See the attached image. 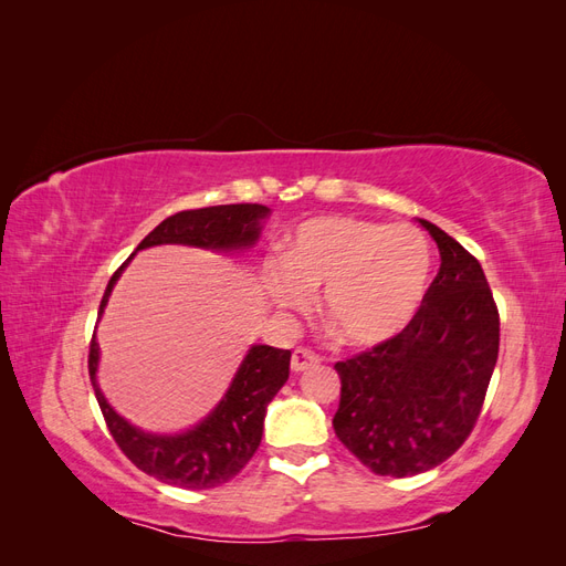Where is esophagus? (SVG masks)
Listing matches in <instances>:
<instances>
[{
  "instance_id": "esophagus-1",
  "label": "esophagus",
  "mask_w": 566,
  "mask_h": 566,
  "mask_svg": "<svg viewBox=\"0 0 566 566\" xmlns=\"http://www.w3.org/2000/svg\"><path fill=\"white\" fill-rule=\"evenodd\" d=\"M318 361H321V358H318L316 352L306 349V347H297V349L293 352V358H290V366H293L295 373H302V370H306V368L316 366Z\"/></svg>"
}]
</instances>
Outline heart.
Masks as SVG:
<instances>
[{"label": "heart", "mask_w": 566, "mask_h": 566, "mask_svg": "<svg viewBox=\"0 0 566 566\" xmlns=\"http://www.w3.org/2000/svg\"><path fill=\"white\" fill-rule=\"evenodd\" d=\"M430 269V245L416 227L314 217L287 238L285 256H266L262 281L285 312L306 310L312 290L323 287V314L337 337L370 347L413 318Z\"/></svg>", "instance_id": "1"}]
</instances>
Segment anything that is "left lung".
<instances>
[{
    "mask_svg": "<svg viewBox=\"0 0 566 566\" xmlns=\"http://www.w3.org/2000/svg\"><path fill=\"white\" fill-rule=\"evenodd\" d=\"M441 266L406 328L337 361V439L382 476H413L451 458L482 413L499 361L501 318L474 256L432 221Z\"/></svg>",
    "mask_w": 566,
    "mask_h": 566,
    "instance_id": "left-lung-1",
    "label": "left lung"
}]
</instances>
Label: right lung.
Listing matches in <instances>:
<instances>
[{
	"instance_id": "obj_1",
	"label": "right lung",
	"mask_w": 566,
	"mask_h": 566,
	"mask_svg": "<svg viewBox=\"0 0 566 566\" xmlns=\"http://www.w3.org/2000/svg\"><path fill=\"white\" fill-rule=\"evenodd\" d=\"M266 214L269 208L256 202L184 210L160 221L136 250L165 243L210 250L248 248L260 238L262 219ZM129 260L108 281L104 300L98 306V316L104 314L111 290ZM96 368L98 342L92 337L90 378L101 413H104L108 432L113 434L119 451L142 472L156 476L158 482L188 491H202L227 484L260 449L266 406L276 397L290 375V352L269 345H254L241 368H238L224 399L193 430L181 434H148L136 430L123 416H117L98 389Z\"/></svg>"
}]
</instances>
